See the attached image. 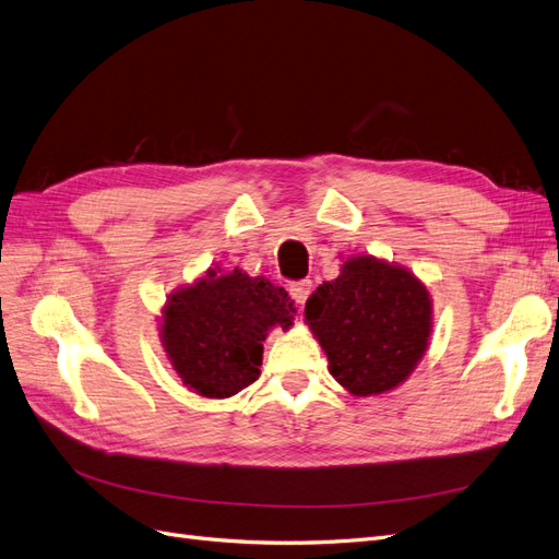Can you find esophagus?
<instances>
[{"instance_id": "obj_1", "label": "esophagus", "mask_w": 559, "mask_h": 559, "mask_svg": "<svg viewBox=\"0 0 559 559\" xmlns=\"http://www.w3.org/2000/svg\"><path fill=\"white\" fill-rule=\"evenodd\" d=\"M310 292H312V282L310 280H300V282H292L289 284V294L298 302V306H302V302L308 300Z\"/></svg>"}]
</instances>
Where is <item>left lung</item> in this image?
I'll return each instance as SVG.
<instances>
[{
  "instance_id": "obj_1",
  "label": "left lung",
  "mask_w": 559,
  "mask_h": 559,
  "mask_svg": "<svg viewBox=\"0 0 559 559\" xmlns=\"http://www.w3.org/2000/svg\"><path fill=\"white\" fill-rule=\"evenodd\" d=\"M306 321L326 352L329 373L354 396H376L408 380L425 357L431 298L411 270L366 253L317 286Z\"/></svg>"
}]
</instances>
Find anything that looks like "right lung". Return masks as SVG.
I'll return each instance as SVG.
<instances>
[{
  "label": "right lung",
  "instance_id": "right-lung-1",
  "mask_svg": "<svg viewBox=\"0 0 559 559\" xmlns=\"http://www.w3.org/2000/svg\"><path fill=\"white\" fill-rule=\"evenodd\" d=\"M294 300L265 277L207 275L175 292L163 308L160 341L181 382L207 399H228L261 376L263 341L294 324Z\"/></svg>",
  "mask_w": 559,
  "mask_h": 559
}]
</instances>
